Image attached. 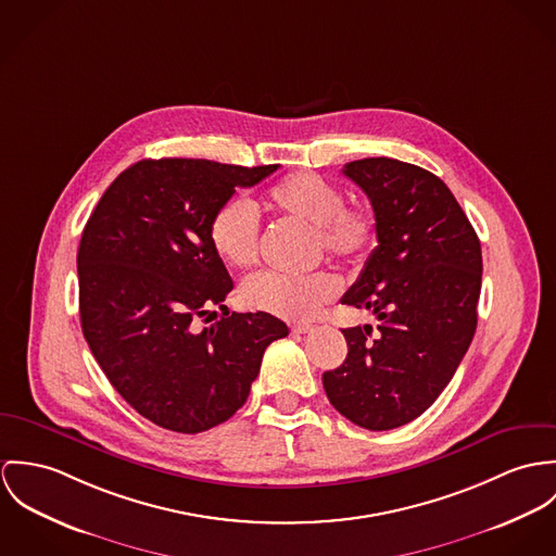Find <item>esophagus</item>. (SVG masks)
<instances>
[{
	"instance_id": "1",
	"label": "esophagus",
	"mask_w": 556,
	"mask_h": 556,
	"mask_svg": "<svg viewBox=\"0 0 556 556\" xmlns=\"http://www.w3.org/2000/svg\"><path fill=\"white\" fill-rule=\"evenodd\" d=\"M313 330V326L307 324V321H299V324H292V332H299V334H305V332H311Z\"/></svg>"
}]
</instances>
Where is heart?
Segmentation results:
<instances>
[{
    "label": "heart",
    "instance_id": "heart-1",
    "mask_svg": "<svg viewBox=\"0 0 556 556\" xmlns=\"http://www.w3.org/2000/svg\"><path fill=\"white\" fill-rule=\"evenodd\" d=\"M266 204L313 228L315 248L354 264L377 245V224L369 208L348 206L339 187L317 175H292L266 193ZM208 239L219 260L232 268H248L257 257L260 226L253 206L243 198L222 204L208 226ZM339 292L337 279L326 270L308 275L255 273L241 286V301L251 308L283 317L307 319Z\"/></svg>",
    "mask_w": 556,
    "mask_h": 556
}]
</instances>
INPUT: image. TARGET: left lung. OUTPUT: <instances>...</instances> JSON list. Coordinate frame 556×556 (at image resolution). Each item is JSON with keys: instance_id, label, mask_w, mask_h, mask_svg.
I'll return each instance as SVG.
<instances>
[{"instance_id": "1", "label": "left lung", "mask_w": 556, "mask_h": 556, "mask_svg": "<svg viewBox=\"0 0 556 556\" xmlns=\"http://www.w3.org/2000/svg\"><path fill=\"white\" fill-rule=\"evenodd\" d=\"M369 195L377 248L341 299L369 308L343 328L348 358L321 375L332 407L369 431L422 416L450 383L478 326L482 249L465 211L429 170L392 157L345 164Z\"/></svg>"}]
</instances>
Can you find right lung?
I'll list each match as a JSON object with an SVG mask.
<instances>
[{
    "mask_svg": "<svg viewBox=\"0 0 556 556\" xmlns=\"http://www.w3.org/2000/svg\"><path fill=\"white\" fill-rule=\"evenodd\" d=\"M279 168L211 160H142L91 213L76 255L80 326L125 401L168 431H208L248 401L264 350L288 337L270 313H228L235 288L208 239L237 187ZM223 317L198 331L195 318Z\"/></svg>",
    "mask_w": 556,
    "mask_h": 556,
    "instance_id": "1",
    "label": "right lung"
}]
</instances>
